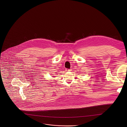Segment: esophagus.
Masks as SVG:
<instances>
[{"label":"esophagus","mask_w":127,"mask_h":127,"mask_svg":"<svg viewBox=\"0 0 127 127\" xmlns=\"http://www.w3.org/2000/svg\"><path fill=\"white\" fill-rule=\"evenodd\" d=\"M67 71H70L71 70L70 69H66V70Z\"/></svg>","instance_id":"obj_1"}]
</instances>
